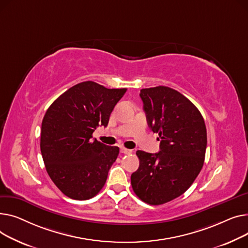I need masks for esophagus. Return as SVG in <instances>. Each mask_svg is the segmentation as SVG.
<instances>
[{"label":"esophagus","mask_w":248,"mask_h":248,"mask_svg":"<svg viewBox=\"0 0 248 248\" xmlns=\"http://www.w3.org/2000/svg\"><path fill=\"white\" fill-rule=\"evenodd\" d=\"M120 152H121L122 154H130L131 152H132V150H130V149H126V148L122 147V148L120 149Z\"/></svg>","instance_id":"esophagus-1"}]
</instances>
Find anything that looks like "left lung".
<instances>
[{
    "label": "left lung",
    "instance_id": "1",
    "mask_svg": "<svg viewBox=\"0 0 248 248\" xmlns=\"http://www.w3.org/2000/svg\"><path fill=\"white\" fill-rule=\"evenodd\" d=\"M149 127L159 135L160 151L138 150L139 168L131 175L135 194L150 205L164 204L191 186L204 163L206 127L190 100L166 86L141 89Z\"/></svg>",
    "mask_w": 248,
    "mask_h": 248
}]
</instances>
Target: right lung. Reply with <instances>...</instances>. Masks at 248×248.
<instances>
[{
  "mask_svg": "<svg viewBox=\"0 0 248 248\" xmlns=\"http://www.w3.org/2000/svg\"><path fill=\"white\" fill-rule=\"evenodd\" d=\"M126 88L108 89L92 81L71 87L48 108L42 121L41 153L55 185L68 197L87 200L99 193L119 148L92 139L106 127Z\"/></svg>",
  "mask_w": 248,
  "mask_h": 248,
  "instance_id": "right-lung-1",
  "label": "right lung"
}]
</instances>
